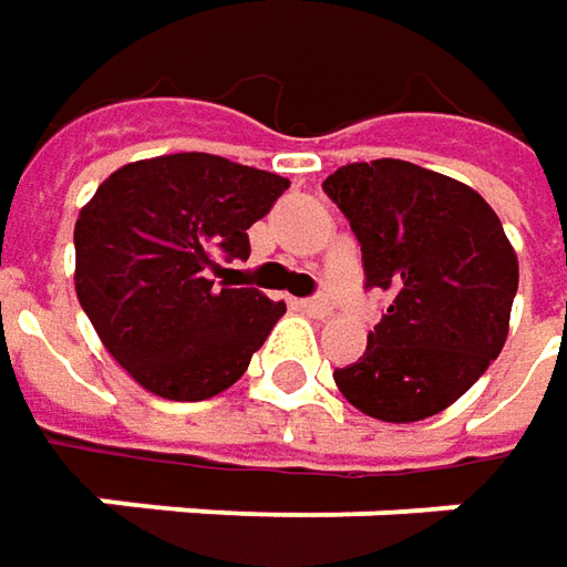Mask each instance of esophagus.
<instances>
[{
  "label": "esophagus",
  "instance_id": "34e87169",
  "mask_svg": "<svg viewBox=\"0 0 567 567\" xmlns=\"http://www.w3.org/2000/svg\"><path fill=\"white\" fill-rule=\"evenodd\" d=\"M302 309H306L309 316H316V318L331 316V302H328L324 296H316V299H302Z\"/></svg>",
  "mask_w": 567,
  "mask_h": 567
}]
</instances>
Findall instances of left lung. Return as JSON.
Instances as JSON below:
<instances>
[{"instance_id": "left-lung-1", "label": "left lung", "mask_w": 567, "mask_h": 567, "mask_svg": "<svg viewBox=\"0 0 567 567\" xmlns=\"http://www.w3.org/2000/svg\"><path fill=\"white\" fill-rule=\"evenodd\" d=\"M324 192L350 220L369 290L391 296L340 394L384 423H416L467 394L508 338L517 255L480 192L406 161L347 164Z\"/></svg>"}]
</instances>
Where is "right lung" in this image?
<instances>
[{
	"label": "right lung",
	"mask_w": 567,
	"mask_h": 567,
	"mask_svg": "<svg viewBox=\"0 0 567 567\" xmlns=\"http://www.w3.org/2000/svg\"><path fill=\"white\" fill-rule=\"evenodd\" d=\"M290 179L217 154H164L103 179L75 224V293L144 391L207 401L243 379L287 312L255 287H217L249 258V227Z\"/></svg>",
	"instance_id": "add662e5"
}]
</instances>
